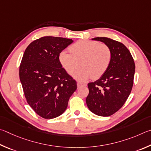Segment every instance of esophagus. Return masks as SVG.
<instances>
[{
  "instance_id": "obj_1",
  "label": "esophagus",
  "mask_w": 151,
  "mask_h": 151,
  "mask_svg": "<svg viewBox=\"0 0 151 151\" xmlns=\"http://www.w3.org/2000/svg\"><path fill=\"white\" fill-rule=\"evenodd\" d=\"M77 85H78V87H80V86H86V83L80 82V81H78V82L77 83Z\"/></svg>"
}]
</instances>
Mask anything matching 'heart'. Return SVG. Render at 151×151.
Listing matches in <instances>:
<instances>
[{
  "mask_svg": "<svg viewBox=\"0 0 151 151\" xmlns=\"http://www.w3.org/2000/svg\"><path fill=\"white\" fill-rule=\"evenodd\" d=\"M70 54L61 52L58 60L69 75L83 81L92 77L97 79L109 69L112 60V51L107 44L93 40H79L69 47Z\"/></svg>",
  "mask_w": 151,
  "mask_h": 151,
  "instance_id": "b5f03b06",
  "label": "heart"
}]
</instances>
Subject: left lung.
<instances>
[{"label":"left lung","instance_id":"8db88e82","mask_svg":"<svg viewBox=\"0 0 151 151\" xmlns=\"http://www.w3.org/2000/svg\"><path fill=\"white\" fill-rule=\"evenodd\" d=\"M112 51L110 66L99 80L88 84L89 94L86 104L94 114L103 117L112 115L127 99L133 86L135 65L129 50L121 42L105 37H97Z\"/></svg>","mask_w":151,"mask_h":151}]
</instances>
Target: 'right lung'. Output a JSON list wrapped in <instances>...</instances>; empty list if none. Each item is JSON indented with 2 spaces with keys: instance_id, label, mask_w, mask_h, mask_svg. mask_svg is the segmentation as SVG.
Instances as JSON below:
<instances>
[{
  "instance_id": "1",
  "label": "right lung",
  "mask_w": 151,
  "mask_h": 151,
  "mask_svg": "<svg viewBox=\"0 0 151 151\" xmlns=\"http://www.w3.org/2000/svg\"><path fill=\"white\" fill-rule=\"evenodd\" d=\"M71 39L44 36L28 45L19 68V77L28 105L41 117L50 119L65 111L77 89L58 60L60 53Z\"/></svg>"
}]
</instances>
